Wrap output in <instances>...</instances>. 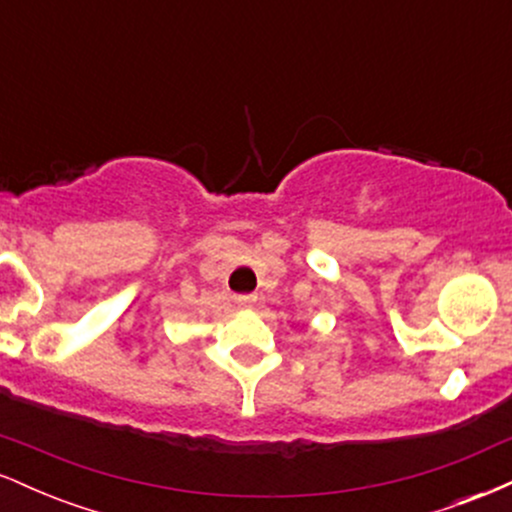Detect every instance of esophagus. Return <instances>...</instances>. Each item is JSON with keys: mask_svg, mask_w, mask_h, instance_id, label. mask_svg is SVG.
Here are the masks:
<instances>
[{"mask_svg": "<svg viewBox=\"0 0 512 512\" xmlns=\"http://www.w3.org/2000/svg\"><path fill=\"white\" fill-rule=\"evenodd\" d=\"M257 296L255 293H243V296H236V303L240 305V308H250V305H255Z\"/></svg>", "mask_w": 512, "mask_h": 512, "instance_id": "1", "label": "esophagus"}]
</instances>
